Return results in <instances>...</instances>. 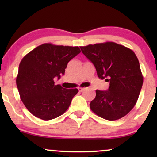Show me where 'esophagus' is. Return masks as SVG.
Returning <instances> with one entry per match:
<instances>
[{
    "label": "esophagus",
    "mask_w": 157,
    "mask_h": 157,
    "mask_svg": "<svg viewBox=\"0 0 157 157\" xmlns=\"http://www.w3.org/2000/svg\"><path fill=\"white\" fill-rule=\"evenodd\" d=\"M78 91H80V92H82V91H84V90L86 89V88H82V87H78Z\"/></svg>",
    "instance_id": "obj_1"
}]
</instances>
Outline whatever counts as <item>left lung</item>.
I'll return each mask as SVG.
<instances>
[{
  "label": "left lung",
  "instance_id": "1",
  "mask_svg": "<svg viewBox=\"0 0 157 157\" xmlns=\"http://www.w3.org/2000/svg\"><path fill=\"white\" fill-rule=\"evenodd\" d=\"M95 66L98 77L109 81L107 91H96L90 108L98 117L114 121L126 116L136 104L143 85L139 60L127 47L106 42L81 46Z\"/></svg>",
  "mask_w": 157,
  "mask_h": 157
}]
</instances>
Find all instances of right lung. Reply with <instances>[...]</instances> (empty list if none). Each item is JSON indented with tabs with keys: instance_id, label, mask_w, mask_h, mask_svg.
<instances>
[{
	"instance_id": "right-lung-1",
	"label": "right lung",
	"mask_w": 157,
	"mask_h": 157,
	"mask_svg": "<svg viewBox=\"0 0 157 157\" xmlns=\"http://www.w3.org/2000/svg\"><path fill=\"white\" fill-rule=\"evenodd\" d=\"M81 52L78 46L40 45L25 56L19 64L16 85L21 99L36 117L51 120L69 107L77 89H63L54 84L67 64Z\"/></svg>"
}]
</instances>
